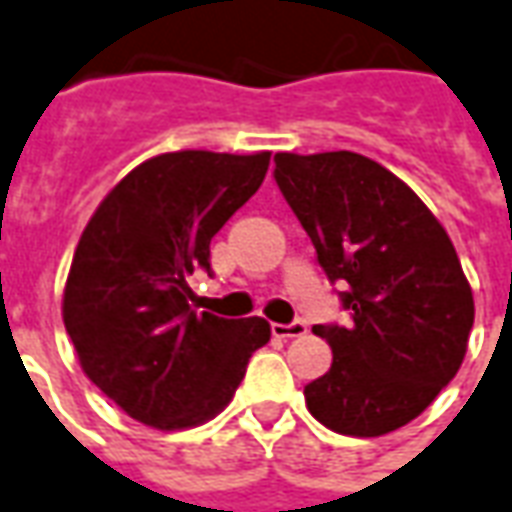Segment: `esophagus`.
Listing matches in <instances>:
<instances>
[{"instance_id":"obj_1","label":"esophagus","mask_w":512,"mask_h":512,"mask_svg":"<svg viewBox=\"0 0 512 512\" xmlns=\"http://www.w3.org/2000/svg\"><path fill=\"white\" fill-rule=\"evenodd\" d=\"M271 332H274V338H282V341H288V338H302L307 332L305 321H293V324H271Z\"/></svg>"}]
</instances>
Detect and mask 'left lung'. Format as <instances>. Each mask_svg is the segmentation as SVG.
<instances>
[{"mask_svg":"<svg viewBox=\"0 0 512 512\" xmlns=\"http://www.w3.org/2000/svg\"><path fill=\"white\" fill-rule=\"evenodd\" d=\"M274 180L332 282L349 327H313L332 366L305 385L332 432L377 438L421 416L457 374L474 296L441 221L393 171L357 152L274 155Z\"/></svg>","mask_w":512,"mask_h":512,"instance_id":"1","label":"left lung"}]
</instances>
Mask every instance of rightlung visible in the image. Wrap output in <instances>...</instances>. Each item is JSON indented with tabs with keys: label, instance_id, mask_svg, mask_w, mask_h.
I'll return each mask as SVG.
<instances>
[{
	"label": "right lung",
	"instance_id": "right-lung-1",
	"mask_svg": "<svg viewBox=\"0 0 512 512\" xmlns=\"http://www.w3.org/2000/svg\"><path fill=\"white\" fill-rule=\"evenodd\" d=\"M271 152L180 149L144 160L99 202L74 249L63 324L85 377L135 421L188 430L230 405L266 318L191 307L210 238L266 177Z\"/></svg>",
	"mask_w": 512,
	"mask_h": 512
}]
</instances>
